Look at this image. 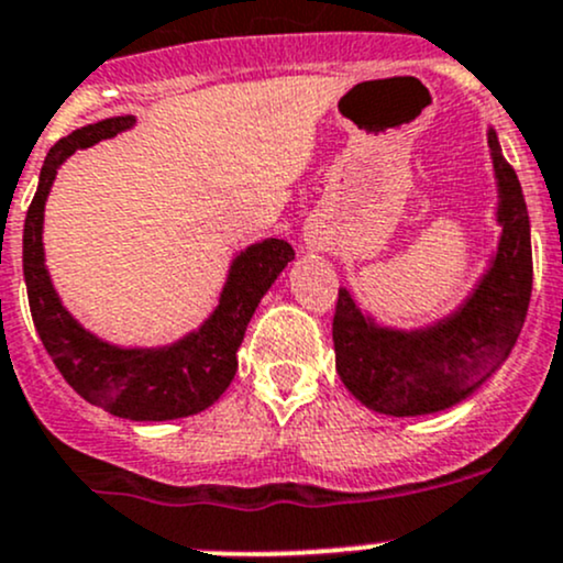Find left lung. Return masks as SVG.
I'll return each mask as SVG.
<instances>
[{
	"instance_id": "1",
	"label": "left lung",
	"mask_w": 563,
	"mask_h": 563,
	"mask_svg": "<svg viewBox=\"0 0 563 563\" xmlns=\"http://www.w3.org/2000/svg\"><path fill=\"white\" fill-rule=\"evenodd\" d=\"M500 225L497 250L473 289L450 313L412 330L362 311L340 287L332 321L334 366L366 409L390 418L444 412L465 401L505 364L532 298V233L527 201L505 162L495 128L486 130Z\"/></svg>"
}]
</instances>
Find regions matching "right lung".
Wrapping results in <instances>:
<instances>
[{
  "label": "right lung",
  "mask_w": 563,
  "mask_h": 563,
  "mask_svg": "<svg viewBox=\"0 0 563 563\" xmlns=\"http://www.w3.org/2000/svg\"><path fill=\"white\" fill-rule=\"evenodd\" d=\"M132 128L135 117L103 119L74 130L49 148L23 225V279L31 319L44 349L81 399L117 418L162 422L205 412L225 394L236 375V353L252 313L287 263L295 261V250L284 239H261L239 250L225 274L218 306L197 330L173 343L117 345L87 330L63 306L49 279L42 242L44 205L68 156Z\"/></svg>",
  "instance_id": "obj_1"
}]
</instances>
